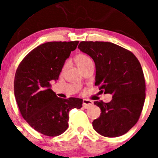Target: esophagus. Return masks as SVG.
I'll return each mask as SVG.
<instances>
[{"instance_id":"1","label":"esophagus","mask_w":158,"mask_h":158,"mask_svg":"<svg viewBox=\"0 0 158 158\" xmlns=\"http://www.w3.org/2000/svg\"><path fill=\"white\" fill-rule=\"evenodd\" d=\"M92 105H93V102H92V101L88 100V99H83L82 106L84 108H88V107L91 106Z\"/></svg>"}]
</instances>
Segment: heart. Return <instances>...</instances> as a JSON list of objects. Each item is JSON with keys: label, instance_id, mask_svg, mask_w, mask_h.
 <instances>
[{"label": "heart", "instance_id": "heart-1", "mask_svg": "<svg viewBox=\"0 0 158 158\" xmlns=\"http://www.w3.org/2000/svg\"><path fill=\"white\" fill-rule=\"evenodd\" d=\"M74 61H75L76 64L77 65V67L82 71L84 70L88 65L92 64L91 59L88 57V56L84 55V54H79L77 55L74 58ZM66 69V65H64L62 68V72H64Z\"/></svg>", "mask_w": 158, "mask_h": 158}]
</instances>
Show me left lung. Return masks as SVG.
I'll return each mask as SVG.
<instances>
[{"label": "left lung", "instance_id": "8db88e82", "mask_svg": "<svg viewBox=\"0 0 158 158\" xmlns=\"http://www.w3.org/2000/svg\"><path fill=\"white\" fill-rule=\"evenodd\" d=\"M78 48L93 59L95 85L112 95L109 102L95 101L101 114L93 128L107 137L123 135L138 121L146 98V84L138 59L131 52L104 41H81Z\"/></svg>", "mask_w": 158, "mask_h": 158}]
</instances>
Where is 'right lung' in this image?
Masks as SVG:
<instances>
[{
	"label": "right lung",
	"mask_w": 158,
	"mask_h": 158,
	"mask_svg": "<svg viewBox=\"0 0 158 158\" xmlns=\"http://www.w3.org/2000/svg\"><path fill=\"white\" fill-rule=\"evenodd\" d=\"M79 41L42 44L25 56L16 70L14 93L23 118L35 131L55 137L66 131L69 112L82 107V99H62L51 89L59 79L65 61Z\"/></svg>",
	"instance_id": "right-lung-1"
}]
</instances>
